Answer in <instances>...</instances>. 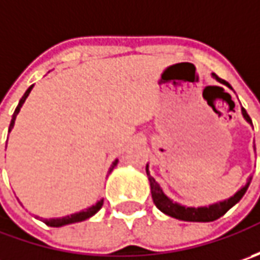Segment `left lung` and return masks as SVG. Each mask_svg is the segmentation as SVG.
I'll list each match as a JSON object with an SVG mask.
<instances>
[{
    "instance_id": "left-lung-1",
    "label": "left lung",
    "mask_w": 260,
    "mask_h": 260,
    "mask_svg": "<svg viewBox=\"0 0 260 260\" xmlns=\"http://www.w3.org/2000/svg\"><path fill=\"white\" fill-rule=\"evenodd\" d=\"M213 76H214L218 82H221V84H224L225 86L232 88L230 84H227L225 81L220 79L215 74H213ZM242 114L245 117L246 121H247L249 124H252V120H250V117L246 113V110L243 107H242ZM146 174H147L149 182H150V191H152L153 203H155L156 207H157L162 213H165L166 215H171V217H174V218H178V220H182V221H203V223L214 221L217 218H220L221 215H224L233 205H236L240 200H242V197L246 194V191H247V188H249V185H250V181H252V178H249L245 186L240 188V189H239L233 197H230L229 200H224V201L217 203V204L208 205V207H197V208H195V207H184V205L178 204V203H174L171 198H168V197L164 194L162 188H160L159 184L155 181V178L150 175L147 165H146Z\"/></svg>"
}]
</instances>
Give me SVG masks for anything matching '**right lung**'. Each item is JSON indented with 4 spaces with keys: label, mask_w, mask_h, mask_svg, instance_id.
Wrapping results in <instances>:
<instances>
[{
    "label": "right lung",
    "mask_w": 260,
    "mask_h": 260,
    "mask_svg": "<svg viewBox=\"0 0 260 260\" xmlns=\"http://www.w3.org/2000/svg\"><path fill=\"white\" fill-rule=\"evenodd\" d=\"M33 86L31 85L27 91L24 92V95L21 96V100H20V103H18V105H17V108H15L14 114H13V118H11V123H10V128H8V133L13 130V127H14V121H15V117H17V114L20 113V108L23 107V104H24L25 98L28 96V94H30V91L33 89ZM117 164H118V159H115L114 162H113V165H111V168H110V171H108V174H111L113 172V169H114L115 166H117ZM108 176V175H107ZM103 204H104V200H100L98 203L95 205H92V207H89V208H86V210H84V211H79V213H75V214H71V215H66V217H62V218H42L43 221H45L46 224L50 225V227H62V225H66V224H72V223H78V221H84V220H86V218H89V217H92L94 214H96L100 210H101V207H103Z\"/></svg>",
    "instance_id": "obj_1"
}]
</instances>
